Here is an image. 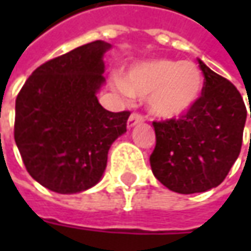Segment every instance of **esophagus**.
Listing matches in <instances>:
<instances>
[{
  "instance_id": "esophagus-1",
  "label": "esophagus",
  "mask_w": 251,
  "mask_h": 251,
  "mask_svg": "<svg viewBox=\"0 0 251 251\" xmlns=\"http://www.w3.org/2000/svg\"><path fill=\"white\" fill-rule=\"evenodd\" d=\"M144 121V116L140 114V113H131V116L128 117V121H127V127L131 128L134 126H137L138 123H142Z\"/></svg>"
}]
</instances>
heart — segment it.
<instances>
[{"label": "heart", "mask_w": 251, "mask_h": 251, "mask_svg": "<svg viewBox=\"0 0 251 251\" xmlns=\"http://www.w3.org/2000/svg\"><path fill=\"white\" fill-rule=\"evenodd\" d=\"M114 86L124 96L148 98L156 117L173 120L194 107L204 79L194 63L159 58L131 65L124 81L114 79Z\"/></svg>", "instance_id": "heart-1"}]
</instances>
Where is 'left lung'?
<instances>
[{
    "instance_id": "left-lung-1",
    "label": "left lung",
    "mask_w": 251,
    "mask_h": 251,
    "mask_svg": "<svg viewBox=\"0 0 251 251\" xmlns=\"http://www.w3.org/2000/svg\"><path fill=\"white\" fill-rule=\"evenodd\" d=\"M198 63L204 86L194 107L177 120L152 123L156 134L152 172L180 194L202 193L225 180L240 153L247 116L236 86Z\"/></svg>"
}]
</instances>
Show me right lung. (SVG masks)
Instances as JSON below:
<instances>
[{
  "label": "right lung",
  "mask_w": 251,
  "mask_h": 251,
  "mask_svg": "<svg viewBox=\"0 0 251 251\" xmlns=\"http://www.w3.org/2000/svg\"><path fill=\"white\" fill-rule=\"evenodd\" d=\"M110 44H83L34 70L16 96L14 137L29 175L46 188L74 194L93 187L130 111L106 110L96 98Z\"/></svg>",
  "instance_id": "right-lung-1"
}]
</instances>
